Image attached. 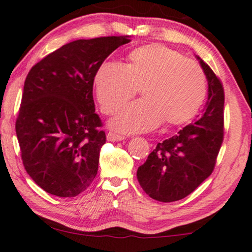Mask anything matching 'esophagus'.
<instances>
[{
	"mask_svg": "<svg viewBox=\"0 0 252 252\" xmlns=\"http://www.w3.org/2000/svg\"><path fill=\"white\" fill-rule=\"evenodd\" d=\"M125 136L123 134H119V133H115L111 131V132L107 133V139L109 141H120V140H123L125 139Z\"/></svg>",
	"mask_w": 252,
	"mask_h": 252,
	"instance_id": "34e87169",
	"label": "esophagus"
}]
</instances>
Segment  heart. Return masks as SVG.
<instances>
[{
	"mask_svg": "<svg viewBox=\"0 0 252 252\" xmlns=\"http://www.w3.org/2000/svg\"><path fill=\"white\" fill-rule=\"evenodd\" d=\"M97 100L105 114H114L137 94L143 99L123 108L112 126L123 132H143L164 121L189 122L207 97V76L196 63L175 49L147 44L127 56L126 65L106 62L94 75Z\"/></svg>",
	"mask_w": 252,
	"mask_h": 252,
	"instance_id": "heart-1",
	"label": "heart"
}]
</instances>
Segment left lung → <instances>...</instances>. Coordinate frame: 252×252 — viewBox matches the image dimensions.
Wrapping results in <instances>:
<instances>
[{"mask_svg":"<svg viewBox=\"0 0 252 252\" xmlns=\"http://www.w3.org/2000/svg\"><path fill=\"white\" fill-rule=\"evenodd\" d=\"M197 59L209 86L203 113L175 136L158 143L137 170L144 192L160 202L182 200L194 192L214 171L224 140V88L208 63Z\"/></svg>","mask_w":252,"mask_h":252,"instance_id":"left-lung-1","label":"left lung"}]
</instances>
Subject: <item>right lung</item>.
Here are the masks:
<instances>
[{"label":"right lung","mask_w":252,"mask_h":252,"mask_svg":"<svg viewBox=\"0 0 252 252\" xmlns=\"http://www.w3.org/2000/svg\"><path fill=\"white\" fill-rule=\"evenodd\" d=\"M129 42V36L73 41L27 74L16 133L25 169L47 193L73 197L94 182L106 143L94 112V75L113 51Z\"/></svg>","instance_id":"add662e5"}]
</instances>
